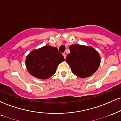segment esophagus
I'll return each mask as SVG.
<instances>
[{"label": "esophagus", "mask_w": 121, "mask_h": 121, "mask_svg": "<svg viewBox=\"0 0 121 121\" xmlns=\"http://www.w3.org/2000/svg\"><path fill=\"white\" fill-rule=\"evenodd\" d=\"M63 56H64L65 59H66V54H65V53H64V54H63Z\"/></svg>", "instance_id": "obj_1"}]
</instances>
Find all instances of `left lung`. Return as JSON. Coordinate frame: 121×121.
Returning a JSON list of instances; mask_svg holds the SVG:
<instances>
[{"label":"left lung","instance_id":"1","mask_svg":"<svg viewBox=\"0 0 121 121\" xmlns=\"http://www.w3.org/2000/svg\"><path fill=\"white\" fill-rule=\"evenodd\" d=\"M70 53L66 61L74 74L81 78L90 77L95 73L101 63V56L93 47L81 44H71Z\"/></svg>","mask_w":121,"mask_h":121}]
</instances>
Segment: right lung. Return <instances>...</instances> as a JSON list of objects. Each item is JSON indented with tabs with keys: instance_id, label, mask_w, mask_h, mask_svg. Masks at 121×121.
I'll use <instances>...</instances> for the list:
<instances>
[{
	"instance_id": "obj_1",
	"label": "right lung",
	"mask_w": 121,
	"mask_h": 121,
	"mask_svg": "<svg viewBox=\"0 0 121 121\" xmlns=\"http://www.w3.org/2000/svg\"><path fill=\"white\" fill-rule=\"evenodd\" d=\"M64 60L57 48L47 44L32 50L26 56V66L33 77L46 79L55 74L58 65Z\"/></svg>"
}]
</instances>
